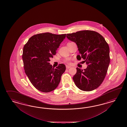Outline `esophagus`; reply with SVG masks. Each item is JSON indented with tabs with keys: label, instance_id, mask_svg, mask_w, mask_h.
Returning a JSON list of instances; mask_svg holds the SVG:
<instances>
[{
	"label": "esophagus",
	"instance_id": "34e87169",
	"mask_svg": "<svg viewBox=\"0 0 127 127\" xmlns=\"http://www.w3.org/2000/svg\"><path fill=\"white\" fill-rule=\"evenodd\" d=\"M65 67H66V69H69V68H70L71 67L70 66H68V65H67L65 66Z\"/></svg>",
	"mask_w": 127,
	"mask_h": 127
}]
</instances>
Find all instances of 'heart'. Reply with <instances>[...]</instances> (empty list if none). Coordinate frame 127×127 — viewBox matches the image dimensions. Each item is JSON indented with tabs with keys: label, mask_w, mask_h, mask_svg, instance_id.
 I'll list each match as a JSON object with an SVG mask.
<instances>
[{
	"label": "heart",
	"mask_w": 127,
	"mask_h": 127,
	"mask_svg": "<svg viewBox=\"0 0 127 127\" xmlns=\"http://www.w3.org/2000/svg\"><path fill=\"white\" fill-rule=\"evenodd\" d=\"M64 61H65V63H67V64H70V59H65Z\"/></svg>",
	"instance_id": "1"
}]
</instances>
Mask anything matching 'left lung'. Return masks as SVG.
<instances>
[{
    "mask_svg": "<svg viewBox=\"0 0 127 127\" xmlns=\"http://www.w3.org/2000/svg\"><path fill=\"white\" fill-rule=\"evenodd\" d=\"M69 40L76 43L80 55L77 59L84 60L88 64L83 70L77 67L73 81L82 91L97 89L104 81L110 63L109 47L103 37L95 31L83 30L66 34Z\"/></svg>",
    "mask_w": 127,
    "mask_h": 127,
    "instance_id": "1",
    "label": "left lung"
}]
</instances>
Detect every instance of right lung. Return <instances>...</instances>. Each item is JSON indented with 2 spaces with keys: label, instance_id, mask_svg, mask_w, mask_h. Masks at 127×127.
Returning a JSON list of instances; mask_svg holds the SVG:
<instances>
[{
  "label": "right lung",
  "instance_id": "right-lung-1",
  "mask_svg": "<svg viewBox=\"0 0 127 127\" xmlns=\"http://www.w3.org/2000/svg\"><path fill=\"white\" fill-rule=\"evenodd\" d=\"M66 34L45 32L35 34L29 39L23 47L24 68L31 83L42 92L53 91L58 87L65 65L59 64L55 68L49 62L65 38Z\"/></svg>",
  "mask_w": 127,
  "mask_h": 127
}]
</instances>
